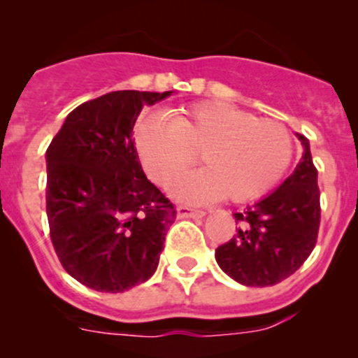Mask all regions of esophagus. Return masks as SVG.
<instances>
[{"instance_id":"esophagus-1","label":"esophagus","mask_w":358,"mask_h":358,"mask_svg":"<svg viewBox=\"0 0 358 358\" xmlns=\"http://www.w3.org/2000/svg\"><path fill=\"white\" fill-rule=\"evenodd\" d=\"M176 211H178V218H202L206 215L201 209H192L187 208V206H178Z\"/></svg>"}]
</instances>
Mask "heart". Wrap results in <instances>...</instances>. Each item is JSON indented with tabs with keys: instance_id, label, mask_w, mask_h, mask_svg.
<instances>
[{
	"instance_id": "heart-1",
	"label": "heart",
	"mask_w": 358,
	"mask_h": 358,
	"mask_svg": "<svg viewBox=\"0 0 358 358\" xmlns=\"http://www.w3.org/2000/svg\"><path fill=\"white\" fill-rule=\"evenodd\" d=\"M135 142L143 168L161 187H171L201 150L206 168L176 187L190 202L258 199L279 183L294 157V140L282 122L225 102L194 103L173 117L147 115L136 126Z\"/></svg>"
}]
</instances>
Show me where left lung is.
Listing matches in <instances>:
<instances>
[{
	"mask_svg": "<svg viewBox=\"0 0 358 358\" xmlns=\"http://www.w3.org/2000/svg\"><path fill=\"white\" fill-rule=\"evenodd\" d=\"M303 156L279 189L234 213L237 234L216 249L220 268L244 286L282 282L305 263L317 244L320 190L308 140L298 135Z\"/></svg>",
	"mask_w": 358,
	"mask_h": 358,
	"instance_id": "1",
	"label": "left lung"
}]
</instances>
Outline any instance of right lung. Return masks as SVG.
<instances>
[{"label":"right lung","mask_w":358,"mask_h":358,"mask_svg":"<svg viewBox=\"0 0 358 358\" xmlns=\"http://www.w3.org/2000/svg\"><path fill=\"white\" fill-rule=\"evenodd\" d=\"M171 92H110L76 107L46 150L50 237L69 275L122 292L156 272L173 202L147 180L133 126Z\"/></svg>","instance_id":"obj_1"}]
</instances>
